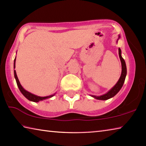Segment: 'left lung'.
Here are the masks:
<instances>
[{"label": "left lung", "instance_id": "left-lung-1", "mask_svg": "<svg viewBox=\"0 0 146 146\" xmlns=\"http://www.w3.org/2000/svg\"><path fill=\"white\" fill-rule=\"evenodd\" d=\"M118 55H119L121 64H122V73H121V75L119 80H118L117 84L114 86V87H113L111 89V90L109 91L107 93H106L104 95H101V96L91 95V97H93V98H95L96 99H98V100H106L110 99V98L115 96L118 93V91L120 90V89L122 88L123 83H124L125 76H126V75H127V68H126V65H125V60H123L122 55H121V49L120 48H118Z\"/></svg>", "mask_w": 146, "mask_h": 146}]
</instances>
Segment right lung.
Listing matches in <instances>:
<instances>
[{
  "label": "right lung",
  "mask_w": 146,
  "mask_h": 146,
  "mask_svg": "<svg viewBox=\"0 0 146 146\" xmlns=\"http://www.w3.org/2000/svg\"><path fill=\"white\" fill-rule=\"evenodd\" d=\"M15 60H16V57L14 60V69L15 68ZM14 76H15V78L17 84V86H18L19 90L21 91V92L24 96V97H25L27 98V99H28L29 100L32 101V102H38L39 101L44 100L45 99H47V98H51V97H52L53 96L55 95V93L54 94V95H51L50 96H47V97H39V96L33 95V94L29 93V92H28V91L24 90L23 86H21V83H20L19 80V78H18V77H17V75L15 70H14Z\"/></svg>",
  "instance_id": "right-lung-1"
}]
</instances>
